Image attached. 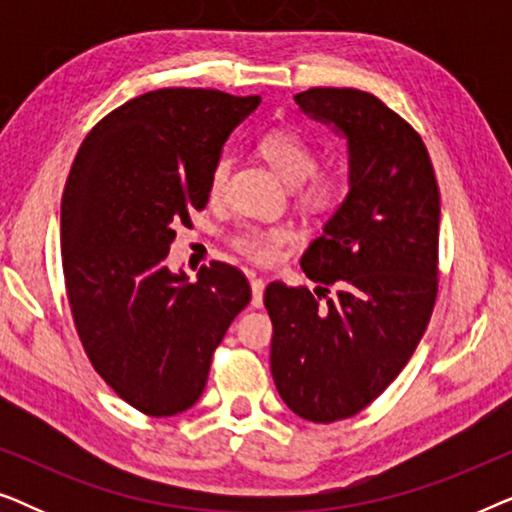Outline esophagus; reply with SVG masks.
Returning a JSON list of instances; mask_svg holds the SVG:
<instances>
[{
	"mask_svg": "<svg viewBox=\"0 0 512 512\" xmlns=\"http://www.w3.org/2000/svg\"><path fill=\"white\" fill-rule=\"evenodd\" d=\"M249 282H251V305L254 307H261L263 305V291H265V282L261 277H256L254 272L249 275Z\"/></svg>",
	"mask_w": 512,
	"mask_h": 512,
	"instance_id": "obj_1",
	"label": "esophagus"
}]
</instances>
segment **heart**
<instances>
[{
  "label": "heart",
  "instance_id": "obj_1",
  "mask_svg": "<svg viewBox=\"0 0 512 512\" xmlns=\"http://www.w3.org/2000/svg\"><path fill=\"white\" fill-rule=\"evenodd\" d=\"M258 153L268 160V165L277 172V177L289 186H298V202L310 212H326L338 205L342 186L338 179L319 174V156L312 144L291 130H270L258 142ZM230 160L223 156L214 163L209 174V195L219 198L226 186ZM291 240V230L286 226H242L230 237V244L242 256L256 263L275 261L282 244Z\"/></svg>",
  "mask_w": 512,
  "mask_h": 512
}]
</instances>
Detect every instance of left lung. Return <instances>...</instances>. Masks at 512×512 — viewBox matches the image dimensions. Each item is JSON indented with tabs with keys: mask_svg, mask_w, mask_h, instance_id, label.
Here are the masks:
<instances>
[{
	"mask_svg": "<svg viewBox=\"0 0 512 512\" xmlns=\"http://www.w3.org/2000/svg\"><path fill=\"white\" fill-rule=\"evenodd\" d=\"M296 104L347 139L349 193L300 258L318 296L282 282L265 289L270 370L298 417L331 424L373 403L429 326L440 193L422 137L375 95L310 88Z\"/></svg>",
	"mask_w": 512,
	"mask_h": 512,
	"instance_id": "8db88e82",
	"label": "left lung"
}]
</instances>
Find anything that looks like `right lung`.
I'll return each instance as SVG.
<instances>
[{"mask_svg":"<svg viewBox=\"0 0 512 512\" xmlns=\"http://www.w3.org/2000/svg\"><path fill=\"white\" fill-rule=\"evenodd\" d=\"M261 104L209 88H160L104 116L62 193V272L76 333L97 375L132 408L195 405L214 349L251 300L247 277L214 261L188 282L165 258L174 228L205 209L230 132Z\"/></svg>","mask_w":512,"mask_h":512,"instance_id":"right-lung-1","label":"right lung"}]
</instances>
